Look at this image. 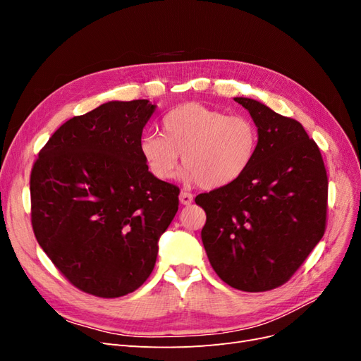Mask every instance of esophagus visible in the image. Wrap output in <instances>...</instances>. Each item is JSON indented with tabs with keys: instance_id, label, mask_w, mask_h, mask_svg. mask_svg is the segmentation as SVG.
<instances>
[{
	"instance_id": "34e87169",
	"label": "esophagus",
	"mask_w": 361,
	"mask_h": 361,
	"mask_svg": "<svg viewBox=\"0 0 361 361\" xmlns=\"http://www.w3.org/2000/svg\"><path fill=\"white\" fill-rule=\"evenodd\" d=\"M179 200H180L182 204H191V202H192V194H191V192H187V191H180Z\"/></svg>"
}]
</instances>
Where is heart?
Masks as SVG:
<instances>
[{
	"mask_svg": "<svg viewBox=\"0 0 361 361\" xmlns=\"http://www.w3.org/2000/svg\"><path fill=\"white\" fill-rule=\"evenodd\" d=\"M161 133L140 140V154L158 180H171L179 157L185 178L204 190L238 180L259 150V128L247 116H228L197 102L173 108L161 120Z\"/></svg>",
	"mask_w": 361,
	"mask_h": 361,
	"instance_id": "heart-1",
	"label": "heart"
}]
</instances>
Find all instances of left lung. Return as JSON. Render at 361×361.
I'll return each mask as SVG.
<instances>
[{
	"label": "left lung",
	"mask_w": 361,
	"mask_h": 361,
	"mask_svg": "<svg viewBox=\"0 0 361 361\" xmlns=\"http://www.w3.org/2000/svg\"><path fill=\"white\" fill-rule=\"evenodd\" d=\"M259 128V150L238 180L199 194L202 241L214 271L244 292L276 289L295 274L326 226L329 178L318 145L295 118L235 97Z\"/></svg>",
	"instance_id": "1"
}]
</instances>
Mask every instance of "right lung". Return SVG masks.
I'll list each match as a JSON object with an SVG mask.
<instances>
[{
	"label": "right lung",
	"mask_w": 361,
	"mask_h": 361,
	"mask_svg": "<svg viewBox=\"0 0 361 361\" xmlns=\"http://www.w3.org/2000/svg\"><path fill=\"white\" fill-rule=\"evenodd\" d=\"M154 111L137 99L75 116L31 169L37 243L71 285L94 297H123L143 285L178 212L179 188L158 180L140 154Z\"/></svg>",
	"instance_id": "right-lung-1"
}]
</instances>
